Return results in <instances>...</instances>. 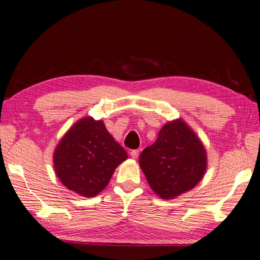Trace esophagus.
<instances>
[{
	"label": "esophagus",
	"instance_id": "esophagus-1",
	"mask_svg": "<svg viewBox=\"0 0 260 260\" xmlns=\"http://www.w3.org/2000/svg\"><path fill=\"white\" fill-rule=\"evenodd\" d=\"M139 153H140L139 150H133L131 151V156L133 157V159H137V157H139Z\"/></svg>",
	"mask_w": 260,
	"mask_h": 260
}]
</instances>
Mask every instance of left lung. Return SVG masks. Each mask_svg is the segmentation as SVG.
Segmentation results:
<instances>
[{
	"label": "left lung",
	"mask_w": 260,
	"mask_h": 260,
	"mask_svg": "<svg viewBox=\"0 0 260 260\" xmlns=\"http://www.w3.org/2000/svg\"><path fill=\"white\" fill-rule=\"evenodd\" d=\"M139 164L152 190L162 200H172L203 179L207 153L190 126L178 118L162 126L156 141L141 153Z\"/></svg>",
	"instance_id": "1"
}]
</instances>
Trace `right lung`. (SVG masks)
Returning a JSON list of instances; mask_svg holds the SVG:
<instances>
[{"label": "right lung", "mask_w": 260, "mask_h": 260, "mask_svg": "<svg viewBox=\"0 0 260 260\" xmlns=\"http://www.w3.org/2000/svg\"><path fill=\"white\" fill-rule=\"evenodd\" d=\"M127 153L103 120L86 116L71 127L54 151L55 174L76 194L93 197L103 191Z\"/></svg>", "instance_id": "obj_1"}]
</instances>
